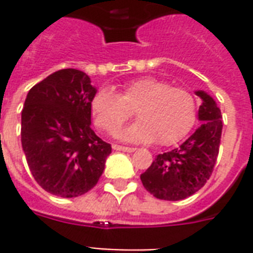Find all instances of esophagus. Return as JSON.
Returning <instances> with one entry per match:
<instances>
[{
    "instance_id": "34e87169",
    "label": "esophagus",
    "mask_w": 253,
    "mask_h": 253,
    "mask_svg": "<svg viewBox=\"0 0 253 253\" xmlns=\"http://www.w3.org/2000/svg\"><path fill=\"white\" fill-rule=\"evenodd\" d=\"M113 148H114L115 151H122V152H134L135 148H132V147H123V146H113Z\"/></svg>"
}]
</instances>
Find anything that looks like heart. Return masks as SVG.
Returning a JSON list of instances; mask_svg holds the SVG:
<instances>
[{
    "label": "heart",
    "mask_w": 253,
    "mask_h": 253,
    "mask_svg": "<svg viewBox=\"0 0 253 253\" xmlns=\"http://www.w3.org/2000/svg\"><path fill=\"white\" fill-rule=\"evenodd\" d=\"M136 110L138 122L119 132L128 143H152L162 146L178 142L188 134L197 118L194 95L184 87H172L167 81L143 77L123 86L118 94L111 87H102L91 101L95 125L114 135Z\"/></svg>",
    "instance_id": "b5f03b06"
}]
</instances>
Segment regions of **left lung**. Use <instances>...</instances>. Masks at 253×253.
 <instances>
[{
	"label": "left lung",
	"mask_w": 253,
	"mask_h": 253,
	"mask_svg": "<svg viewBox=\"0 0 253 253\" xmlns=\"http://www.w3.org/2000/svg\"><path fill=\"white\" fill-rule=\"evenodd\" d=\"M202 101L200 127L182 144L158 155L140 174L143 186L159 200L180 201L198 192L210 178L219 152L222 114L211 95L196 90Z\"/></svg>",
	"instance_id": "obj_1"
}]
</instances>
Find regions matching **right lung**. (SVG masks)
Wrapping results in <instances>:
<instances>
[{"instance_id": "obj_1", "label": "right lung", "mask_w": 253, "mask_h": 253, "mask_svg": "<svg viewBox=\"0 0 253 253\" xmlns=\"http://www.w3.org/2000/svg\"><path fill=\"white\" fill-rule=\"evenodd\" d=\"M97 87L79 69H60L27 93L21 140L35 181L63 198L89 192L105 169L111 146L91 130Z\"/></svg>"}]
</instances>
